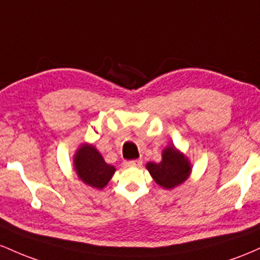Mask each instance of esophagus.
<instances>
[{
  "mask_svg": "<svg viewBox=\"0 0 260 260\" xmlns=\"http://www.w3.org/2000/svg\"><path fill=\"white\" fill-rule=\"evenodd\" d=\"M124 165H125V167H130V168L140 167V166L142 165V161L141 159H133V161H126Z\"/></svg>",
  "mask_w": 260,
  "mask_h": 260,
  "instance_id": "1",
  "label": "esophagus"
}]
</instances>
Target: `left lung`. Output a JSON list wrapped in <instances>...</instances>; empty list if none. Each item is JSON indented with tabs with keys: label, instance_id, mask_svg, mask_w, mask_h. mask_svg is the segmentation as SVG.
<instances>
[{
	"label": "left lung",
	"instance_id": "left-lung-1",
	"mask_svg": "<svg viewBox=\"0 0 260 260\" xmlns=\"http://www.w3.org/2000/svg\"><path fill=\"white\" fill-rule=\"evenodd\" d=\"M191 168L188 157L174 145H168L163 148L159 163H146V169L150 172L154 182L167 190L183 184L190 177Z\"/></svg>",
	"mask_w": 260,
	"mask_h": 260
}]
</instances>
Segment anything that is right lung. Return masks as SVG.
<instances>
[{"instance_id":"obj_1","label":"right lung","mask_w":260,"mask_h":260,"mask_svg":"<svg viewBox=\"0 0 260 260\" xmlns=\"http://www.w3.org/2000/svg\"><path fill=\"white\" fill-rule=\"evenodd\" d=\"M74 169L78 179L95 189H103L115 173V167L108 165L97 147L81 144L74 154Z\"/></svg>"}]
</instances>
